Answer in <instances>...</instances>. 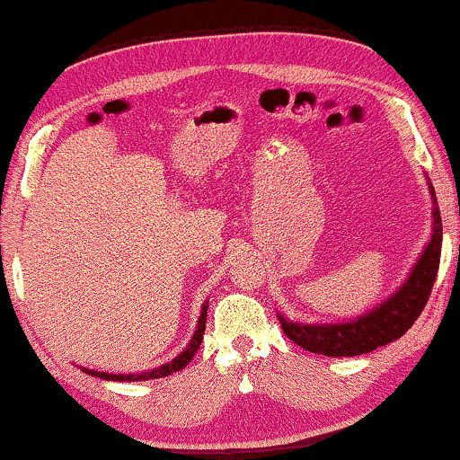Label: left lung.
<instances>
[{"mask_svg":"<svg viewBox=\"0 0 460 460\" xmlns=\"http://www.w3.org/2000/svg\"><path fill=\"white\" fill-rule=\"evenodd\" d=\"M434 196V190H431ZM442 252V218L440 210L434 208V235L407 283L401 287L388 301L376 307L366 316L355 322L342 324H299V322L285 320L279 316L280 328L296 345L305 351L328 355V358H353L374 351V349L388 345L401 339L413 322L420 318L426 307L431 287L436 283L438 266H440Z\"/></svg>","mask_w":460,"mask_h":460,"instance_id":"8db88e82","label":"left lung"}]
</instances>
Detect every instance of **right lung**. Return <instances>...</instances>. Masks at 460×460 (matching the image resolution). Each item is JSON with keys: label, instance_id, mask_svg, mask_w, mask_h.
I'll use <instances>...</instances> for the list:
<instances>
[{"label": "right lung", "instance_id": "right-lung-1", "mask_svg": "<svg viewBox=\"0 0 460 460\" xmlns=\"http://www.w3.org/2000/svg\"><path fill=\"white\" fill-rule=\"evenodd\" d=\"M207 307H208V305L204 304L202 314H200V320H198V331H196V334H194V339H191L190 347H188L186 351H183L181 355H177V358H175L173 361H171V363H164V366L153 369V372H144V374H129V376H126V374H107V372H91V374L99 376V378H102V380H121V382L128 380V382H132V380L163 378V376H169V374H173V372H180L181 367L188 366V361H191V358H194V353L198 351V347H200L204 328H207ZM84 372H88L86 367H84Z\"/></svg>", "mask_w": 460, "mask_h": 460}]
</instances>
